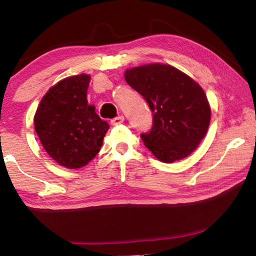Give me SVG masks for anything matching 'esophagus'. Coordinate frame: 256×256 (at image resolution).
Masks as SVG:
<instances>
[{"label":"esophagus","instance_id":"1","mask_svg":"<svg viewBox=\"0 0 256 256\" xmlns=\"http://www.w3.org/2000/svg\"><path fill=\"white\" fill-rule=\"evenodd\" d=\"M123 122H124V118H123V116H118V118H112V120H110V124L112 125V126H116V125L122 124Z\"/></svg>","mask_w":256,"mask_h":256}]
</instances>
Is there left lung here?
I'll use <instances>...</instances> for the list:
<instances>
[{
  "mask_svg": "<svg viewBox=\"0 0 256 256\" xmlns=\"http://www.w3.org/2000/svg\"><path fill=\"white\" fill-rule=\"evenodd\" d=\"M124 76L152 112V128L141 134L146 148L168 164L192 154L206 136L211 118L200 84L178 68L162 63L128 68Z\"/></svg>",
  "mask_w": 256,
  "mask_h": 256,
  "instance_id": "8db88e82",
  "label": "left lung"
}]
</instances>
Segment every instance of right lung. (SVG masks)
Listing matches in <instances>:
<instances>
[{
  "label": "right lung",
  "mask_w": 256,
  "mask_h": 256,
  "mask_svg": "<svg viewBox=\"0 0 256 256\" xmlns=\"http://www.w3.org/2000/svg\"><path fill=\"white\" fill-rule=\"evenodd\" d=\"M89 74L73 76L50 88L38 105L34 130L42 146L60 166H86L100 150L110 128L86 100Z\"/></svg>",
  "instance_id": "right-lung-1"
}]
</instances>
